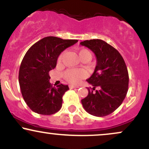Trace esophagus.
Wrapping results in <instances>:
<instances>
[{
  "label": "esophagus",
  "instance_id": "esophagus-1",
  "mask_svg": "<svg viewBox=\"0 0 149 149\" xmlns=\"http://www.w3.org/2000/svg\"><path fill=\"white\" fill-rule=\"evenodd\" d=\"M79 88L78 86H75V85H69V88L70 89H76V88Z\"/></svg>",
  "mask_w": 149,
  "mask_h": 149
}]
</instances>
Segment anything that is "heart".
Wrapping results in <instances>:
<instances>
[{
    "instance_id": "b5f03b06",
    "label": "heart",
    "mask_w": 149,
    "mask_h": 149,
    "mask_svg": "<svg viewBox=\"0 0 149 149\" xmlns=\"http://www.w3.org/2000/svg\"><path fill=\"white\" fill-rule=\"evenodd\" d=\"M78 54L80 59H83L84 58H88L90 59L91 57V53L89 50L86 49H80L78 52ZM63 57V53H61L58 57V61H61ZM88 76V73L84 69H70L66 70L64 73V78L68 82L72 84H78L79 83L81 80L84 79Z\"/></svg>"
}]
</instances>
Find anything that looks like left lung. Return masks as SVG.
Instances as JSON below:
<instances>
[{
	"label": "left lung",
	"mask_w": 149,
	"mask_h": 149,
	"mask_svg": "<svg viewBox=\"0 0 149 149\" xmlns=\"http://www.w3.org/2000/svg\"><path fill=\"white\" fill-rule=\"evenodd\" d=\"M80 45L91 49L97 57L95 71L87 80L93 88H88L82 104L88 113L104 117L116 111L125 98L129 84L127 66L118 51L104 40H87Z\"/></svg>",
	"instance_id": "8db88e82"
}]
</instances>
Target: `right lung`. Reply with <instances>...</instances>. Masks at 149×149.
<instances>
[{"mask_svg":"<svg viewBox=\"0 0 149 149\" xmlns=\"http://www.w3.org/2000/svg\"><path fill=\"white\" fill-rule=\"evenodd\" d=\"M78 41L47 36L33 44L25 54L19 71V83L22 97L33 111L52 115L60 110L62 97L69 86L52 87L49 71L56 67L61 52Z\"/></svg>","mask_w":149,"mask_h":149,"instance_id":"right-lung-1","label":"right lung"}]
</instances>
